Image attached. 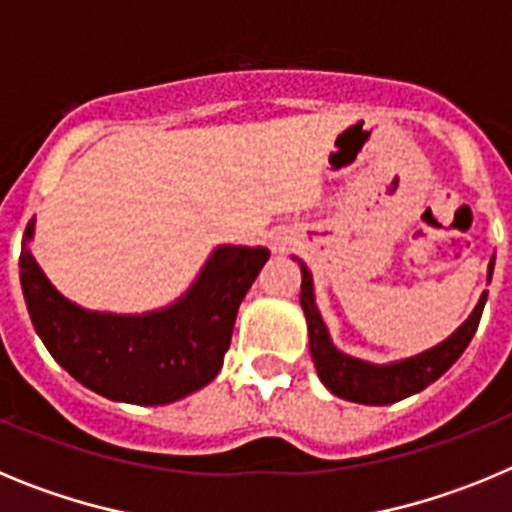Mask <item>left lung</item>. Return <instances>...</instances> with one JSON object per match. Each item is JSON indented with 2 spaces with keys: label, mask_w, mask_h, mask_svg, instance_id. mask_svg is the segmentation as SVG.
<instances>
[{
  "label": "left lung",
  "mask_w": 512,
  "mask_h": 512,
  "mask_svg": "<svg viewBox=\"0 0 512 512\" xmlns=\"http://www.w3.org/2000/svg\"><path fill=\"white\" fill-rule=\"evenodd\" d=\"M302 266V292L300 302L307 318V330H310V354L318 369V377L333 395L343 400L361 402V405H392L415 392L425 390L428 384L436 382L469 346L472 336L477 333L479 318L485 310L487 292L479 297L474 312L464 320L454 336L446 338L443 343L433 346L431 351L413 356V359L395 361V364L377 366L369 361L354 359V356L341 354L333 343H330L328 330H325L323 318H320L318 307H315V295H312V277L305 264ZM495 269V259L490 261V279Z\"/></svg>",
  "instance_id": "1"
}]
</instances>
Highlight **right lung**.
Listing matches in <instances>:
<instances>
[{"label":"right lung","mask_w":512,"mask_h":512,"mask_svg":"<svg viewBox=\"0 0 512 512\" xmlns=\"http://www.w3.org/2000/svg\"><path fill=\"white\" fill-rule=\"evenodd\" d=\"M30 238L33 220L25 243ZM25 243L22 295L45 348L76 382L130 405H169L217 377L238 307L269 259L266 248L220 246L176 305L148 315H112L81 310L56 292Z\"/></svg>","instance_id":"add662e5"}]
</instances>
